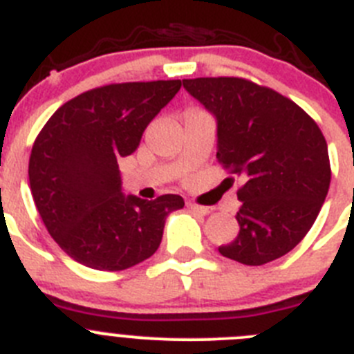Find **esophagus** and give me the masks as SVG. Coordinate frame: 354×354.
Returning a JSON list of instances; mask_svg holds the SVG:
<instances>
[{
  "label": "esophagus",
  "instance_id": "obj_1",
  "mask_svg": "<svg viewBox=\"0 0 354 354\" xmlns=\"http://www.w3.org/2000/svg\"><path fill=\"white\" fill-rule=\"evenodd\" d=\"M187 208L192 209V212L196 213H201V215H208V213L213 212L212 206H201L197 205V203H194V201H189V203H187Z\"/></svg>",
  "mask_w": 354,
  "mask_h": 354
}]
</instances>
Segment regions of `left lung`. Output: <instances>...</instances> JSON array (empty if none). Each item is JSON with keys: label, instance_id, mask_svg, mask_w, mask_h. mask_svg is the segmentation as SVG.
I'll use <instances>...</instances> for the list:
<instances>
[{"label": "left lung", "instance_id": "obj_1", "mask_svg": "<svg viewBox=\"0 0 354 354\" xmlns=\"http://www.w3.org/2000/svg\"><path fill=\"white\" fill-rule=\"evenodd\" d=\"M216 118V158L241 180L238 236L218 252L248 266L286 256L326 199L332 169L317 123L291 98L241 77L185 79Z\"/></svg>", "mask_w": 354, "mask_h": 354}]
</instances>
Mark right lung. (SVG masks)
I'll return each instance as SVG.
<instances>
[{
  "instance_id": "add662e5",
  "label": "right lung",
  "mask_w": 354,
  "mask_h": 354,
  "mask_svg": "<svg viewBox=\"0 0 354 354\" xmlns=\"http://www.w3.org/2000/svg\"><path fill=\"white\" fill-rule=\"evenodd\" d=\"M181 81L120 82L65 102L35 139L30 187L63 252L88 268L120 272L157 252L165 218L183 197L125 196L118 160L133 153L148 123Z\"/></svg>"
}]
</instances>
